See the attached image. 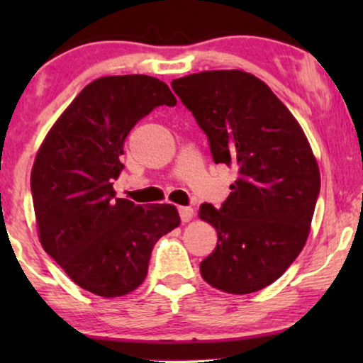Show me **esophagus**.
Instances as JSON below:
<instances>
[{"label": "esophagus", "instance_id": "1", "mask_svg": "<svg viewBox=\"0 0 363 363\" xmlns=\"http://www.w3.org/2000/svg\"><path fill=\"white\" fill-rule=\"evenodd\" d=\"M178 213H180V218L183 223H188L193 218V215H195V211H193V208L190 206H180L178 208Z\"/></svg>", "mask_w": 363, "mask_h": 363}]
</instances>
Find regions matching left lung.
I'll list each match as a JSON object with an SVG mask.
<instances>
[{"instance_id":"1","label":"left lung","mask_w":363,"mask_h":363,"mask_svg":"<svg viewBox=\"0 0 363 363\" xmlns=\"http://www.w3.org/2000/svg\"><path fill=\"white\" fill-rule=\"evenodd\" d=\"M208 137L215 163L236 168L231 193L200 218L215 226L203 279L230 294L269 286L299 256L320 193L319 167L302 128L269 87L242 71H205L172 81Z\"/></svg>"}]
</instances>
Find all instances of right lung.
I'll use <instances>...</instances> for the list:
<instances>
[{
	"mask_svg": "<svg viewBox=\"0 0 363 363\" xmlns=\"http://www.w3.org/2000/svg\"><path fill=\"white\" fill-rule=\"evenodd\" d=\"M160 106H177L165 82L143 74L101 77L74 99L39 148L33 205L44 251L92 294L118 297L145 279L152 250L180 225L173 205L117 198L123 143Z\"/></svg>",
	"mask_w": 363,
	"mask_h": 363,
	"instance_id": "add662e5",
	"label": "right lung"
}]
</instances>
